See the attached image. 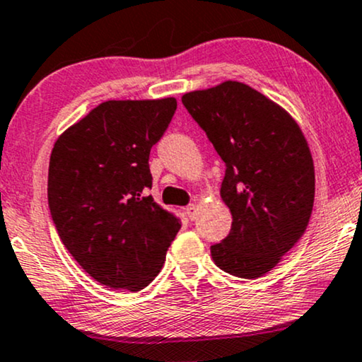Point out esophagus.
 I'll use <instances>...</instances> for the list:
<instances>
[{
  "label": "esophagus",
  "mask_w": 362,
  "mask_h": 362,
  "mask_svg": "<svg viewBox=\"0 0 362 362\" xmlns=\"http://www.w3.org/2000/svg\"><path fill=\"white\" fill-rule=\"evenodd\" d=\"M185 210H187V215H189V218H192V221L197 218V215H199V207H197L195 204L189 205V207H187Z\"/></svg>",
  "instance_id": "1"
}]
</instances>
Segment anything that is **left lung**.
I'll return each mask as SVG.
<instances>
[{"label":"left lung","instance_id":"8db88e82","mask_svg":"<svg viewBox=\"0 0 362 362\" xmlns=\"http://www.w3.org/2000/svg\"><path fill=\"white\" fill-rule=\"evenodd\" d=\"M182 103L226 163L221 197L230 234L210 247L222 271L257 279L272 271L309 223L314 162L294 117L252 86L227 80Z\"/></svg>","mask_w":362,"mask_h":362}]
</instances>
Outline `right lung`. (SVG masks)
Here are the masks:
<instances>
[{
    "instance_id": "obj_1",
    "label": "right lung",
    "mask_w": 362,
    "mask_h": 362,
    "mask_svg": "<svg viewBox=\"0 0 362 362\" xmlns=\"http://www.w3.org/2000/svg\"><path fill=\"white\" fill-rule=\"evenodd\" d=\"M177 110L173 97L108 100L54 141L48 204L63 245L95 281L140 291L165 262L182 222L158 207L150 148Z\"/></svg>"
}]
</instances>
